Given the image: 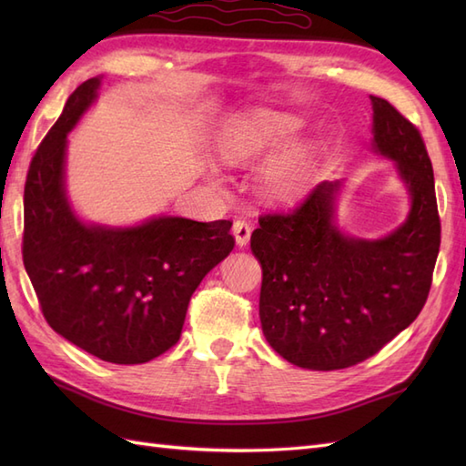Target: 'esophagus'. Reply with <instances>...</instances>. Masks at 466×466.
Segmentation results:
<instances>
[{
  "label": "esophagus",
  "mask_w": 466,
  "mask_h": 466,
  "mask_svg": "<svg viewBox=\"0 0 466 466\" xmlns=\"http://www.w3.org/2000/svg\"><path fill=\"white\" fill-rule=\"evenodd\" d=\"M232 234H234V238H236V246H238V248H244V246L250 242L252 228H250L248 222L236 220L234 226H232Z\"/></svg>",
  "instance_id": "1"
}]
</instances>
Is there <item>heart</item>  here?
I'll return each mask as SVG.
<instances>
[{
	"label": "heart",
	"instance_id": "obj_1",
	"mask_svg": "<svg viewBox=\"0 0 466 466\" xmlns=\"http://www.w3.org/2000/svg\"><path fill=\"white\" fill-rule=\"evenodd\" d=\"M300 120L286 112L250 110L228 120L216 134V154L226 166H246L274 150L299 130ZM316 152L309 144H292L274 154L260 170V190L272 204L286 206L309 190Z\"/></svg>",
	"mask_w": 466,
	"mask_h": 466
}]
</instances>
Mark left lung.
Wrapping results in <instances>:
<instances>
[{
  "mask_svg": "<svg viewBox=\"0 0 466 466\" xmlns=\"http://www.w3.org/2000/svg\"><path fill=\"white\" fill-rule=\"evenodd\" d=\"M372 102V150L397 164L410 210L384 238H356L336 224L342 182H322L290 214L260 218L250 238L262 266L260 322L282 359L339 370L379 352L422 310L441 246L432 164L397 107Z\"/></svg>",
  "mask_w": 466,
  "mask_h": 466,
  "instance_id": "left-lung-1",
  "label": "left lung"
}]
</instances>
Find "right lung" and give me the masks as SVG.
<instances>
[{"label": "right lung", "instance_id": "right-lung-1", "mask_svg": "<svg viewBox=\"0 0 466 466\" xmlns=\"http://www.w3.org/2000/svg\"><path fill=\"white\" fill-rule=\"evenodd\" d=\"M102 77L67 97L29 164L24 266L47 324L114 364H142L182 334L198 284L234 248L230 220L154 216L136 226L84 222L66 192L67 134L97 100Z\"/></svg>", "mask_w": 466, "mask_h": 466}]
</instances>
